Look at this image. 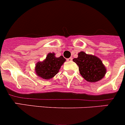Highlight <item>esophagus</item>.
Returning a JSON list of instances; mask_svg holds the SVG:
<instances>
[{"instance_id": "34e87169", "label": "esophagus", "mask_w": 125, "mask_h": 125, "mask_svg": "<svg viewBox=\"0 0 125 125\" xmlns=\"http://www.w3.org/2000/svg\"><path fill=\"white\" fill-rule=\"evenodd\" d=\"M72 60H73V58H72V57H70V58L66 59V60H67L68 62H72Z\"/></svg>"}]
</instances>
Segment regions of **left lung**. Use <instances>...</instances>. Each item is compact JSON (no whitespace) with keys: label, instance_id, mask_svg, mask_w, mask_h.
I'll return each mask as SVG.
<instances>
[{"label":"left lung","instance_id":"left-lung-1","mask_svg":"<svg viewBox=\"0 0 125 125\" xmlns=\"http://www.w3.org/2000/svg\"><path fill=\"white\" fill-rule=\"evenodd\" d=\"M78 55L73 60L78 65L80 74L84 80L88 82L95 83L105 76L107 69L99 57L87 54L83 51L79 52Z\"/></svg>","mask_w":125,"mask_h":125}]
</instances>
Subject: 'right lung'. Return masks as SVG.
I'll use <instances>...</instances> for the list:
<instances>
[{
  "label": "right lung",
  "mask_w": 125,
  "mask_h": 125,
  "mask_svg": "<svg viewBox=\"0 0 125 125\" xmlns=\"http://www.w3.org/2000/svg\"><path fill=\"white\" fill-rule=\"evenodd\" d=\"M65 61L63 56L56 57L55 53H49L43 61L36 63L34 69L36 75L46 80L52 79L59 73Z\"/></svg>",
  "instance_id": "add662e5"
}]
</instances>
